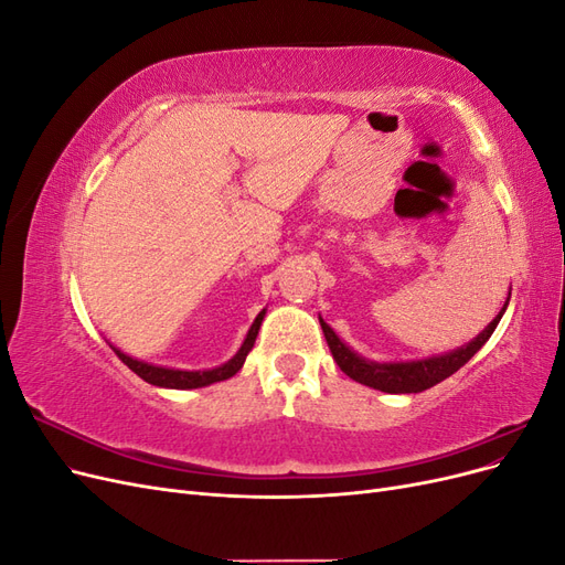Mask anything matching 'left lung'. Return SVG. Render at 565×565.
I'll return each mask as SVG.
<instances>
[{
    "label": "left lung",
    "mask_w": 565,
    "mask_h": 565,
    "mask_svg": "<svg viewBox=\"0 0 565 565\" xmlns=\"http://www.w3.org/2000/svg\"><path fill=\"white\" fill-rule=\"evenodd\" d=\"M509 297H511V287H509ZM509 297L502 306V311L492 318V322H488V328L483 332H478L469 344L452 349L448 353L440 355H431V358H422V361H401V363H377L370 361V358H363L361 353H355L344 339H339V334L324 322L320 316V328L324 339H328V347L334 355L337 365L341 367V372H347L351 380H355L358 384H365L370 388H377L384 393H419L436 386L438 382L448 380L450 374H455L461 365H467L473 353H478L483 349L486 341L490 339V334L498 328V322L502 320L507 306H509Z\"/></svg>",
    "instance_id": "left-lung-1"
}]
</instances>
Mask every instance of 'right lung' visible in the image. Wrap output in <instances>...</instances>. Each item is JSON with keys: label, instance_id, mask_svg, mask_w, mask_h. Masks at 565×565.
Wrapping results in <instances>:
<instances>
[{"label": "right lung", "instance_id": "obj_1", "mask_svg": "<svg viewBox=\"0 0 565 565\" xmlns=\"http://www.w3.org/2000/svg\"><path fill=\"white\" fill-rule=\"evenodd\" d=\"M264 316H266V309L254 318L252 328L243 341V347L237 349V353L231 358V361H226L224 365L218 367H210V370H179V367H164V365H152V363H146V361H139V358H131L127 355L125 351H119L117 347L110 344V349L115 351V355L122 361L134 374H139V377L152 386H160V388H202V386H210L214 382H224V380H231L233 374L241 370L245 365V358L247 353L252 351L254 341H256V334H259V328L264 322Z\"/></svg>", "mask_w": 565, "mask_h": 565}]
</instances>
